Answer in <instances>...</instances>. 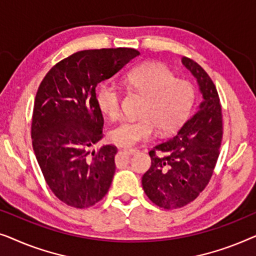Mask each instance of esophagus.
Instances as JSON below:
<instances>
[{
	"label": "esophagus",
	"instance_id": "esophagus-1",
	"mask_svg": "<svg viewBox=\"0 0 256 256\" xmlns=\"http://www.w3.org/2000/svg\"><path fill=\"white\" fill-rule=\"evenodd\" d=\"M124 152H126V154H128V155H135V154H138V149H124Z\"/></svg>",
	"mask_w": 256,
	"mask_h": 256
}]
</instances>
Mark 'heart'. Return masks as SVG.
I'll return each instance as SVG.
<instances>
[{
  "mask_svg": "<svg viewBox=\"0 0 256 256\" xmlns=\"http://www.w3.org/2000/svg\"><path fill=\"white\" fill-rule=\"evenodd\" d=\"M129 88L146 96L138 120H124L110 130V141L120 146H132L146 141L156 127L170 134L183 126L190 116L197 99V90L188 79L176 78L166 65L146 62L136 65L126 74ZM96 101L101 113L115 120L121 114V92L112 82H104Z\"/></svg>",
  "mask_w": 256,
  "mask_h": 256,
  "instance_id": "heart-1",
  "label": "heart"
}]
</instances>
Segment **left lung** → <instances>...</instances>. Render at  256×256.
<instances>
[{"instance_id": "1", "label": "left lung", "mask_w": 256, "mask_h": 256, "mask_svg": "<svg viewBox=\"0 0 256 256\" xmlns=\"http://www.w3.org/2000/svg\"><path fill=\"white\" fill-rule=\"evenodd\" d=\"M182 62L197 79L202 101L172 138L150 150L152 166L142 177L148 198L166 210L183 208L204 190L222 140V104L214 84L194 60L183 57Z\"/></svg>"}]
</instances>
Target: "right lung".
<instances>
[{
  "label": "right lung",
  "mask_w": 256,
  "mask_h": 256,
  "mask_svg": "<svg viewBox=\"0 0 256 256\" xmlns=\"http://www.w3.org/2000/svg\"><path fill=\"white\" fill-rule=\"evenodd\" d=\"M138 54L128 48L76 52L57 62L38 87L34 152L48 188L66 205L90 208L110 190L118 149L107 144L90 150L104 136L96 88Z\"/></svg>",
  "instance_id": "right-lung-1"
}]
</instances>
